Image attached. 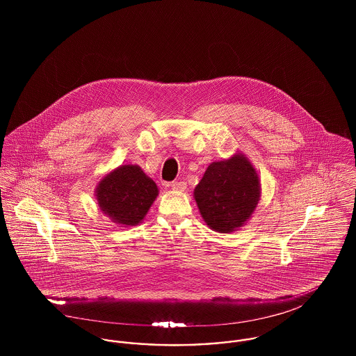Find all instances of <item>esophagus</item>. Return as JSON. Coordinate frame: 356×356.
<instances>
[{
	"label": "esophagus",
	"instance_id": "obj_1",
	"mask_svg": "<svg viewBox=\"0 0 356 356\" xmlns=\"http://www.w3.org/2000/svg\"><path fill=\"white\" fill-rule=\"evenodd\" d=\"M171 189L177 191V192H184L186 189V184L181 182V181H175L171 184Z\"/></svg>",
	"mask_w": 356,
	"mask_h": 356
}]
</instances>
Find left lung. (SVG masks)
I'll use <instances>...</instances> for the list:
<instances>
[{
	"label": "left lung",
	"instance_id": "8db88e82",
	"mask_svg": "<svg viewBox=\"0 0 356 356\" xmlns=\"http://www.w3.org/2000/svg\"><path fill=\"white\" fill-rule=\"evenodd\" d=\"M260 179L250 159L243 152L211 163L193 197L209 229L233 233L252 216L260 200Z\"/></svg>",
	"mask_w": 356,
	"mask_h": 356
}]
</instances>
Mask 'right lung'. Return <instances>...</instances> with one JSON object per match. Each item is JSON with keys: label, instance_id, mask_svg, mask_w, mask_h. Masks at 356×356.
Listing matches in <instances>:
<instances>
[{"label": "right lung", "instance_id": "add662e5", "mask_svg": "<svg viewBox=\"0 0 356 356\" xmlns=\"http://www.w3.org/2000/svg\"><path fill=\"white\" fill-rule=\"evenodd\" d=\"M157 195V185L137 164L116 167L96 186L100 211L124 227L141 223Z\"/></svg>", "mask_w": 356, "mask_h": 356}]
</instances>
